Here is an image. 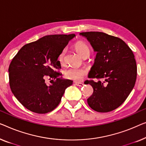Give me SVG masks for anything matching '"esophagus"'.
<instances>
[{
	"instance_id": "obj_1",
	"label": "esophagus",
	"mask_w": 146,
	"mask_h": 146,
	"mask_svg": "<svg viewBox=\"0 0 146 146\" xmlns=\"http://www.w3.org/2000/svg\"><path fill=\"white\" fill-rule=\"evenodd\" d=\"M75 84L78 86H80V87H82V86H84L83 83H81V82H75Z\"/></svg>"
}]
</instances>
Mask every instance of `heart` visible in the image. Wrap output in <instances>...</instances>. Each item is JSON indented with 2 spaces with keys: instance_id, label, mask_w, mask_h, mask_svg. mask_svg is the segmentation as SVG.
<instances>
[{
  "instance_id": "1",
  "label": "heart",
  "mask_w": 146,
  "mask_h": 146,
  "mask_svg": "<svg viewBox=\"0 0 146 146\" xmlns=\"http://www.w3.org/2000/svg\"><path fill=\"white\" fill-rule=\"evenodd\" d=\"M75 48L80 55L84 56H89L90 54V49L87 44L82 41H79L75 44ZM65 54L66 49H63L58 56V61L61 65L65 64ZM87 74V70L83 68L72 67L64 71V76L67 79L80 82L82 80Z\"/></svg>"
}]
</instances>
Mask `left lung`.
Returning <instances> with one entry per match:
<instances>
[{
  "instance_id": "obj_1",
  "label": "left lung",
  "mask_w": 146,
  "mask_h": 146,
  "mask_svg": "<svg viewBox=\"0 0 146 146\" xmlns=\"http://www.w3.org/2000/svg\"><path fill=\"white\" fill-rule=\"evenodd\" d=\"M87 38L97 52L94 66L88 80L94 89L88 99L91 108L107 113L124 102L135 85L137 76L134 54L126 43L119 37L99 31L80 33Z\"/></svg>"
}]
</instances>
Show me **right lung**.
Wrapping results in <instances>:
<instances>
[{
    "instance_id": "right-lung-1",
    "label": "right lung",
    "mask_w": 146,
    "mask_h": 146,
    "mask_svg": "<svg viewBox=\"0 0 146 146\" xmlns=\"http://www.w3.org/2000/svg\"><path fill=\"white\" fill-rule=\"evenodd\" d=\"M75 34L49 35L27 43L10 62V87L14 96L29 111L45 114L58 106L65 90L72 84L59 77L62 74L58 61L60 52ZM50 77L51 84L45 80Z\"/></svg>"
}]
</instances>
